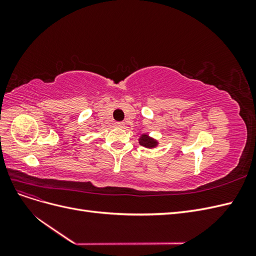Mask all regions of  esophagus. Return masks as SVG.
<instances>
[{
	"mask_svg": "<svg viewBox=\"0 0 256 256\" xmlns=\"http://www.w3.org/2000/svg\"><path fill=\"white\" fill-rule=\"evenodd\" d=\"M115 126L116 127H118V128H122L124 126H125V122H118L115 124Z\"/></svg>",
	"mask_w": 256,
	"mask_h": 256,
	"instance_id": "esophagus-1",
	"label": "esophagus"
}]
</instances>
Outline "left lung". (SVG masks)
<instances>
[{
	"instance_id": "left-lung-1",
	"label": "left lung",
	"mask_w": 256,
	"mask_h": 256,
	"mask_svg": "<svg viewBox=\"0 0 256 256\" xmlns=\"http://www.w3.org/2000/svg\"><path fill=\"white\" fill-rule=\"evenodd\" d=\"M140 144L144 147H154L156 145V141H154L152 138H148L147 136H142L141 140H140Z\"/></svg>"
}]
</instances>
